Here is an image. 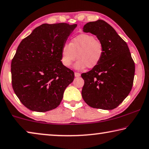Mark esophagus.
Wrapping results in <instances>:
<instances>
[{
	"label": "esophagus",
	"instance_id": "34e87169",
	"mask_svg": "<svg viewBox=\"0 0 149 149\" xmlns=\"http://www.w3.org/2000/svg\"><path fill=\"white\" fill-rule=\"evenodd\" d=\"M74 75H75V77H80L81 76V74H79V73H78V72H75L74 73Z\"/></svg>",
	"mask_w": 149,
	"mask_h": 149
}]
</instances>
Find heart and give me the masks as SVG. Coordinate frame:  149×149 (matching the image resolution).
I'll return each instance as SVG.
<instances>
[{
	"mask_svg": "<svg viewBox=\"0 0 149 149\" xmlns=\"http://www.w3.org/2000/svg\"><path fill=\"white\" fill-rule=\"evenodd\" d=\"M103 54L104 47L100 40L92 35L81 33L72 38L69 44L63 45L61 61L64 66L69 67L77 57L75 68L92 69L99 64Z\"/></svg>",
	"mask_w": 149,
	"mask_h": 149,
	"instance_id": "heart-1",
	"label": "heart"
}]
</instances>
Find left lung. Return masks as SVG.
Listing matches in <instances>:
<instances>
[{
  "instance_id": "8db88e82",
  "label": "left lung",
  "mask_w": 149,
  "mask_h": 149,
  "mask_svg": "<svg viewBox=\"0 0 149 149\" xmlns=\"http://www.w3.org/2000/svg\"><path fill=\"white\" fill-rule=\"evenodd\" d=\"M84 31L97 36L104 47L99 64L81 74L84 80L81 95L89 107L112 110L118 107L132 89L135 63L126 42L104 20L91 22Z\"/></svg>"
}]
</instances>
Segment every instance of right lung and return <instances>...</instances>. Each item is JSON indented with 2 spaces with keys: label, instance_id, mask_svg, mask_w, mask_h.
Returning <instances> with one entry per match:
<instances>
[{
  "label": "right lung",
  "instance_id": "right-lung-1",
  "mask_svg": "<svg viewBox=\"0 0 149 149\" xmlns=\"http://www.w3.org/2000/svg\"><path fill=\"white\" fill-rule=\"evenodd\" d=\"M76 26L42 24L20 42L12 60V85L28 109L44 112L61 102L74 79V72L61 62V49Z\"/></svg>",
  "mask_w": 149,
  "mask_h": 149
}]
</instances>
